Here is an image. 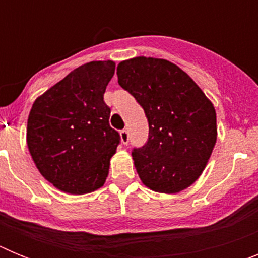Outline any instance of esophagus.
I'll use <instances>...</instances> for the list:
<instances>
[{"label":"esophagus","mask_w":258,"mask_h":258,"mask_svg":"<svg viewBox=\"0 0 258 258\" xmlns=\"http://www.w3.org/2000/svg\"><path fill=\"white\" fill-rule=\"evenodd\" d=\"M120 138H121V142L124 143V145H127V142H129V133H127L126 129L120 132Z\"/></svg>","instance_id":"34e87169"}]
</instances>
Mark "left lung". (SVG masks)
<instances>
[{
  "label": "left lung",
  "mask_w": 258,
  "mask_h": 258,
  "mask_svg": "<svg viewBox=\"0 0 258 258\" xmlns=\"http://www.w3.org/2000/svg\"><path fill=\"white\" fill-rule=\"evenodd\" d=\"M117 77L149 121V140L132 151L141 181L156 192L187 188L199 178L216 145L213 104L186 72L165 59L124 60Z\"/></svg>",
  "instance_id": "8db88e82"
}]
</instances>
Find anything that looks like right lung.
<instances>
[{"label":"right lung","instance_id":"obj_1","mask_svg":"<svg viewBox=\"0 0 258 258\" xmlns=\"http://www.w3.org/2000/svg\"><path fill=\"white\" fill-rule=\"evenodd\" d=\"M115 61H90L38 97L31 108L27 143L37 169L60 191L75 195L102 187L120 134L109 126L103 99Z\"/></svg>","mask_w":258,"mask_h":258}]
</instances>
